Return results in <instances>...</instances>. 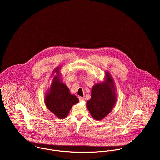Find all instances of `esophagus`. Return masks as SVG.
<instances>
[{
    "instance_id": "1",
    "label": "esophagus",
    "mask_w": 160,
    "mask_h": 160,
    "mask_svg": "<svg viewBox=\"0 0 160 160\" xmlns=\"http://www.w3.org/2000/svg\"><path fill=\"white\" fill-rule=\"evenodd\" d=\"M79 100H80V101H83V100H84V98H83V97H79Z\"/></svg>"
}]
</instances>
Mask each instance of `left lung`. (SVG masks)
Returning <instances> with one entry per match:
<instances>
[{
  "mask_svg": "<svg viewBox=\"0 0 160 160\" xmlns=\"http://www.w3.org/2000/svg\"><path fill=\"white\" fill-rule=\"evenodd\" d=\"M105 81L93 86L91 98L87 102L90 115L97 120H101L112 111L117 102L115 87L112 77L106 72Z\"/></svg>",
  "mask_w": 160,
  "mask_h": 160,
  "instance_id": "1",
  "label": "left lung"
}]
</instances>
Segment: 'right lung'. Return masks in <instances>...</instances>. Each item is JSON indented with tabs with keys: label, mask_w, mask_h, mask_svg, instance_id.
I'll return each instance as SVG.
<instances>
[{
	"label": "right lung",
	"mask_w": 160,
	"mask_h": 160,
	"mask_svg": "<svg viewBox=\"0 0 160 160\" xmlns=\"http://www.w3.org/2000/svg\"><path fill=\"white\" fill-rule=\"evenodd\" d=\"M60 68L54 70L56 75L53 78L49 90L45 94V104L46 107L59 119H64L69 113L73 105L79 100L75 95L70 94L68 87L60 80Z\"/></svg>",
	"instance_id": "right-lung-1"
}]
</instances>
